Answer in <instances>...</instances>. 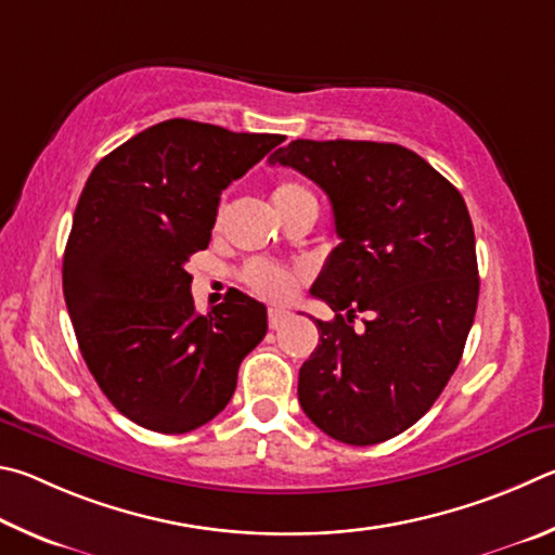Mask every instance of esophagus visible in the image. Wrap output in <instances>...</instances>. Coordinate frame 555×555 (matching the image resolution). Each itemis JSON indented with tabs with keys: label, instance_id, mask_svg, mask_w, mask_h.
Here are the masks:
<instances>
[{
	"label": "esophagus",
	"instance_id": "34e87169",
	"mask_svg": "<svg viewBox=\"0 0 555 555\" xmlns=\"http://www.w3.org/2000/svg\"><path fill=\"white\" fill-rule=\"evenodd\" d=\"M289 319V312L287 309H270L268 312V326L270 328H280Z\"/></svg>",
	"mask_w": 555,
	"mask_h": 555
}]
</instances>
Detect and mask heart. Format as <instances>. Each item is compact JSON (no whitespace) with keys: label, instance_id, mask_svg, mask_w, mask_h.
<instances>
[{"label":"heart","instance_id":"1","mask_svg":"<svg viewBox=\"0 0 555 555\" xmlns=\"http://www.w3.org/2000/svg\"><path fill=\"white\" fill-rule=\"evenodd\" d=\"M270 197H272V204H275L278 214H285L293 207H297V204L314 199L312 192L293 180H280L275 188H272ZM241 280L250 293H256L262 299H272V302H283V299L293 295L297 287V272L266 260L248 262V266L241 270Z\"/></svg>","mask_w":555,"mask_h":555}]
</instances>
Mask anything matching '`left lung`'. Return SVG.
<instances>
[{"label": "left lung", "instance_id": "1", "mask_svg": "<svg viewBox=\"0 0 555 555\" xmlns=\"http://www.w3.org/2000/svg\"><path fill=\"white\" fill-rule=\"evenodd\" d=\"M275 163L328 194L341 238L312 287L336 319H314L299 404L341 443L392 439L431 410L461 363L480 293L468 207L397 143L297 139ZM358 313L366 319L353 330Z\"/></svg>", "mask_w": 555, "mask_h": 555}]
</instances>
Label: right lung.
Returning <instances> with one entry per match:
<instances>
[{
	"instance_id": "obj_1",
	"label": "right lung",
	"mask_w": 555,
	"mask_h": 555,
	"mask_svg": "<svg viewBox=\"0 0 555 555\" xmlns=\"http://www.w3.org/2000/svg\"><path fill=\"white\" fill-rule=\"evenodd\" d=\"M283 141L168 119L87 178L63 256L65 305L96 385L143 429L188 434L211 422L268 332L266 307L238 289L194 312L184 266L209 246L221 190Z\"/></svg>"
}]
</instances>
